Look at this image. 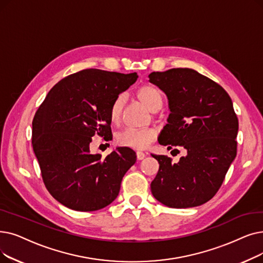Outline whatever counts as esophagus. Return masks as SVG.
Here are the masks:
<instances>
[{
    "instance_id": "esophagus-1",
    "label": "esophagus",
    "mask_w": 263,
    "mask_h": 263,
    "mask_svg": "<svg viewBox=\"0 0 263 263\" xmlns=\"http://www.w3.org/2000/svg\"><path fill=\"white\" fill-rule=\"evenodd\" d=\"M145 157H146V154H144L142 152L136 153V158H138V160H143Z\"/></svg>"
}]
</instances>
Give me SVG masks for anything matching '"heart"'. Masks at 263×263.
Wrapping results in <instances>:
<instances>
[{"mask_svg":"<svg viewBox=\"0 0 263 263\" xmlns=\"http://www.w3.org/2000/svg\"><path fill=\"white\" fill-rule=\"evenodd\" d=\"M138 98L142 103L152 111H157L162 106V95L154 86L145 85L138 90ZM124 105V97L118 96L109 107V119L112 123H118ZM157 138V131L154 128L131 129L125 128L116 134V142L119 146L129 147L132 149H145Z\"/></svg>","mask_w":263,"mask_h":263,"instance_id":"1","label":"heart"}]
</instances>
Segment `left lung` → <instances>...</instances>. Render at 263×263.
Returning <instances> with one entry per match:
<instances>
[{"mask_svg": "<svg viewBox=\"0 0 263 263\" xmlns=\"http://www.w3.org/2000/svg\"><path fill=\"white\" fill-rule=\"evenodd\" d=\"M148 77L166 95L171 111L159 144L186 153L177 163L167 156L152 155L159 162L152 193L168 208L199 206L219 190L236 157L238 120L231 98L192 68H171Z\"/></svg>", "mask_w": 263, "mask_h": 263, "instance_id": "8db88e82", "label": "left lung"}]
</instances>
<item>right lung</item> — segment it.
I'll return each mask as SVG.
<instances>
[{
	"label": "right lung",
	"instance_id": "right-lung-1",
	"mask_svg": "<svg viewBox=\"0 0 263 263\" xmlns=\"http://www.w3.org/2000/svg\"><path fill=\"white\" fill-rule=\"evenodd\" d=\"M138 74L87 68L55 84L32 121V146L43 181L64 206L93 212L118 196L135 153L118 147L106 157L90 153L92 136L111 140L109 107Z\"/></svg>",
	"mask_w": 263,
	"mask_h": 263
}]
</instances>
